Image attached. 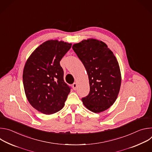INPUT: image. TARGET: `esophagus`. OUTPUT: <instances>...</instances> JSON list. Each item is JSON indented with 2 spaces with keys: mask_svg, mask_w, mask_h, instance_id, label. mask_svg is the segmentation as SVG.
<instances>
[{
  "mask_svg": "<svg viewBox=\"0 0 152 152\" xmlns=\"http://www.w3.org/2000/svg\"><path fill=\"white\" fill-rule=\"evenodd\" d=\"M77 83L76 82H75L73 84V90H76V88H77Z\"/></svg>",
  "mask_w": 152,
  "mask_h": 152,
  "instance_id": "1",
  "label": "esophagus"
}]
</instances>
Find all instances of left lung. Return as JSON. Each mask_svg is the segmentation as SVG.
Instances as JSON below:
<instances>
[{
	"instance_id": "obj_1",
	"label": "left lung",
	"mask_w": 152,
	"mask_h": 152,
	"mask_svg": "<svg viewBox=\"0 0 152 152\" xmlns=\"http://www.w3.org/2000/svg\"><path fill=\"white\" fill-rule=\"evenodd\" d=\"M72 48L88 76L90 91L82 99L83 105L95 113L109 109L118 97L121 83L120 66L114 54L106 43L95 38L83 39Z\"/></svg>"
}]
</instances>
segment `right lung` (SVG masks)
I'll list each match as a JSON object with an SVG mask.
<instances>
[{"label":"right lung","mask_w":152,"mask_h":152,"mask_svg":"<svg viewBox=\"0 0 152 152\" xmlns=\"http://www.w3.org/2000/svg\"><path fill=\"white\" fill-rule=\"evenodd\" d=\"M72 43L48 40L28 58L23 73L25 93L31 105L41 113L55 114L62 109L70 88L64 80L60 61Z\"/></svg>","instance_id":"1"}]
</instances>
